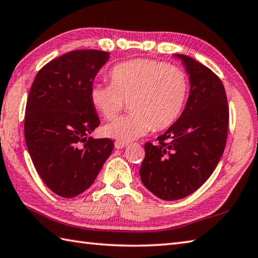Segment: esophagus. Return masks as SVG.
I'll return each mask as SVG.
<instances>
[{"mask_svg": "<svg viewBox=\"0 0 258 258\" xmlns=\"http://www.w3.org/2000/svg\"><path fill=\"white\" fill-rule=\"evenodd\" d=\"M126 145H127V143L120 142V141H116V142H115V148L116 149H123V148H125Z\"/></svg>", "mask_w": 258, "mask_h": 258, "instance_id": "34e87169", "label": "esophagus"}]
</instances>
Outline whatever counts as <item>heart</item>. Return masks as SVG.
Segmentation results:
<instances>
[{"mask_svg": "<svg viewBox=\"0 0 258 258\" xmlns=\"http://www.w3.org/2000/svg\"><path fill=\"white\" fill-rule=\"evenodd\" d=\"M110 84H95L90 89L94 107L105 118L115 117L128 100L131 114L115 118L103 127V134L130 142L175 123L189 94V79L182 69L153 59H131L116 64Z\"/></svg>", "mask_w": 258, "mask_h": 258, "instance_id": "b5f03b06", "label": "heart"}]
</instances>
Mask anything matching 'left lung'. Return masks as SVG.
<instances>
[{
	"label": "left lung",
	"instance_id": "8db88e82",
	"mask_svg": "<svg viewBox=\"0 0 258 258\" xmlns=\"http://www.w3.org/2000/svg\"><path fill=\"white\" fill-rule=\"evenodd\" d=\"M190 94L178 120L158 143L144 144L140 175L145 188L162 200H179L198 190L218 164L228 133L229 108L220 78L184 54Z\"/></svg>",
	"mask_w": 258,
	"mask_h": 258
}]
</instances>
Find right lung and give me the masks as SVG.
<instances>
[{"instance_id":"1","label":"right lung","mask_w":258,"mask_h":258,"mask_svg":"<svg viewBox=\"0 0 258 258\" xmlns=\"http://www.w3.org/2000/svg\"><path fill=\"white\" fill-rule=\"evenodd\" d=\"M108 58L100 50L70 51L44 64L30 89L25 143L40 178L62 198L88 189L114 148L110 139L88 138L100 124L90 89Z\"/></svg>"}]
</instances>
